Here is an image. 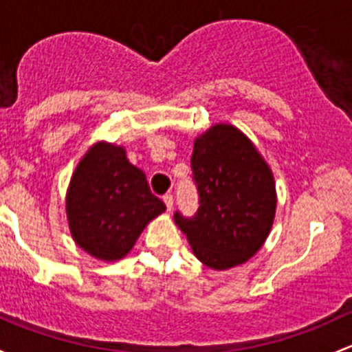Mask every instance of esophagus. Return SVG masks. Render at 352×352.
<instances>
[{"mask_svg": "<svg viewBox=\"0 0 352 352\" xmlns=\"http://www.w3.org/2000/svg\"><path fill=\"white\" fill-rule=\"evenodd\" d=\"M164 202H165L166 209H168V210L173 209V195L172 194H165L164 195Z\"/></svg>", "mask_w": 352, "mask_h": 352, "instance_id": "34e87169", "label": "esophagus"}]
</instances>
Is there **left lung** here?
Listing matches in <instances>:
<instances>
[{
    "label": "left lung",
    "instance_id": "obj_1",
    "mask_svg": "<svg viewBox=\"0 0 352 352\" xmlns=\"http://www.w3.org/2000/svg\"><path fill=\"white\" fill-rule=\"evenodd\" d=\"M190 166L199 209L194 217L177 210L175 224L209 268L244 263L263 246L275 219L272 170L244 133L223 123L195 140Z\"/></svg>",
    "mask_w": 352,
    "mask_h": 352
}]
</instances>
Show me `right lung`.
Instances as JSON below:
<instances>
[{"label":"right lung","instance_id":"right-lung-1","mask_svg":"<svg viewBox=\"0 0 352 352\" xmlns=\"http://www.w3.org/2000/svg\"><path fill=\"white\" fill-rule=\"evenodd\" d=\"M166 209L123 146L99 142L72 173L65 199L74 241L102 261L124 258L153 217Z\"/></svg>","mask_w":352,"mask_h":352}]
</instances>
